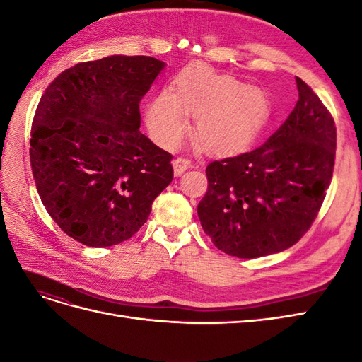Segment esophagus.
<instances>
[{
	"label": "esophagus",
	"instance_id": "34e87169",
	"mask_svg": "<svg viewBox=\"0 0 362 362\" xmlns=\"http://www.w3.org/2000/svg\"><path fill=\"white\" fill-rule=\"evenodd\" d=\"M192 166H193V161L190 158L180 157L177 160H173V172H175V175H177V177H180V175H182L185 170L190 169Z\"/></svg>",
	"mask_w": 362,
	"mask_h": 362
}]
</instances>
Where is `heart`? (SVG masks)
<instances>
[{
  "instance_id": "heart-1",
  "label": "heart",
  "mask_w": 362,
  "mask_h": 362,
  "mask_svg": "<svg viewBox=\"0 0 362 362\" xmlns=\"http://www.w3.org/2000/svg\"><path fill=\"white\" fill-rule=\"evenodd\" d=\"M266 93L205 66L190 68L177 80V95L160 92L148 107V127L160 145L177 146L196 117V134L204 148L233 152L246 146L266 124Z\"/></svg>"
}]
</instances>
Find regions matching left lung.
I'll use <instances>...</instances> for the list:
<instances>
[{
  "label": "left lung",
  "instance_id": "1",
  "mask_svg": "<svg viewBox=\"0 0 362 362\" xmlns=\"http://www.w3.org/2000/svg\"><path fill=\"white\" fill-rule=\"evenodd\" d=\"M296 84L299 101L264 145L206 166L198 216L228 255L258 258L291 247L311 228L329 189L334 117L299 76Z\"/></svg>",
  "mask_w": 362,
  "mask_h": 362
}]
</instances>
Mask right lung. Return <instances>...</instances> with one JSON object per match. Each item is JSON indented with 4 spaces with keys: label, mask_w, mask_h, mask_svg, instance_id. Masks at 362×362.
Wrapping results in <instances>:
<instances>
[{
    "label": "right lung",
    "mask_w": 362,
    "mask_h": 362,
    "mask_svg": "<svg viewBox=\"0 0 362 362\" xmlns=\"http://www.w3.org/2000/svg\"><path fill=\"white\" fill-rule=\"evenodd\" d=\"M164 63L110 56L63 71L31 125L30 161L43 206L90 247L133 237L173 180L172 156L141 134L139 104Z\"/></svg>",
    "instance_id": "right-lung-1"
}]
</instances>
